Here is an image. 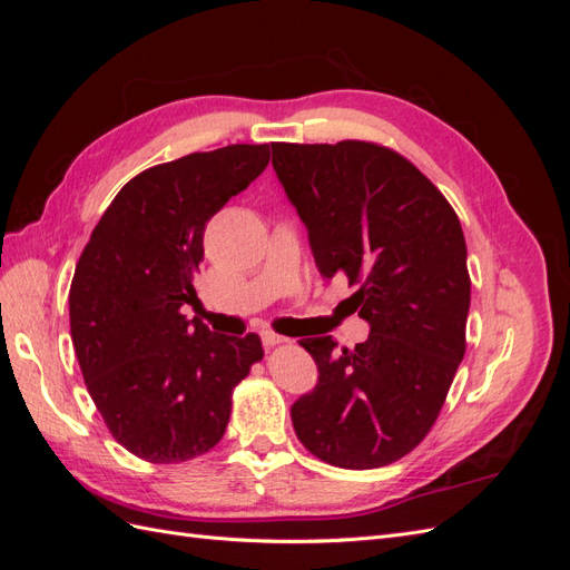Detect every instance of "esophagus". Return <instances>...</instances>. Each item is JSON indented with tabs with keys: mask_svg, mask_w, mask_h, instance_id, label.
<instances>
[{
	"mask_svg": "<svg viewBox=\"0 0 570 570\" xmlns=\"http://www.w3.org/2000/svg\"><path fill=\"white\" fill-rule=\"evenodd\" d=\"M262 340H264V347H275V344L287 342V337H283V335H278V333H273V331H264V333H262Z\"/></svg>",
	"mask_w": 570,
	"mask_h": 570,
	"instance_id": "34e87169",
	"label": "esophagus"
}]
</instances>
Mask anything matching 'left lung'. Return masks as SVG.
I'll use <instances>...</instances> for the list:
<instances>
[{
	"label": "left lung",
	"mask_w": 570,
	"mask_h": 570,
	"mask_svg": "<svg viewBox=\"0 0 570 570\" xmlns=\"http://www.w3.org/2000/svg\"><path fill=\"white\" fill-rule=\"evenodd\" d=\"M273 168L323 278L347 275L366 342L299 344L316 387L292 404L299 442L340 469H381L433 428L465 352L471 278L459 216L402 154L358 140L273 145Z\"/></svg>",
	"instance_id": "1"
}]
</instances>
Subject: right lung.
<instances>
[{"label":"right lung","mask_w":570,"mask_h":570,"mask_svg":"<svg viewBox=\"0 0 570 570\" xmlns=\"http://www.w3.org/2000/svg\"><path fill=\"white\" fill-rule=\"evenodd\" d=\"M268 145H228L151 166L95 226L68 292L85 385L118 444L149 463L189 461L226 433L235 385L264 350L197 316L204 228L264 174Z\"/></svg>","instance_id":"add662e5"}]
</instances>
